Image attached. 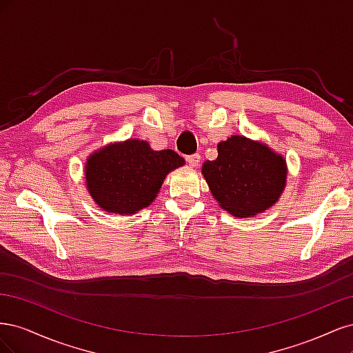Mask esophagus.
Returning a JSON list of instances; mask_svg holds the SVG:
<instances>
[{
    "instance_id": "34e87169",
    "label": "esophagus",
    "mask_w": 353,
    "mask_h": 353,
    "mask_svg": "<svg viewBox=\"0 0 353 353\" xmlns=\"http://www.w3.org/2000/svg\"><path fill=\"white\" fill-rule=\"evenodd\" d=\"M185 160H187V163L191 166V168H196V166H199L200 165V154H191V156H187L185 157Z\"/></svg>"
}]
</instances>
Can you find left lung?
Segmentation results:
<instances>
[{
  "label": "left lung",
  "instance_id": "1",
  "mask_svg": "<svg viewBox=\"0 0 353 353\" xmlns=\"http://www.w3.org/2000/svg\"><path fill=\"white\" fill-rule=\"evenodd\" d=\"M201 172L221 208L234 216H253L271 208L285 185V160L265 144L232 135L218 144V157Z\"/></svg>",
  "mask_w": 353,
  "mask_h": 353
}]
</instances>
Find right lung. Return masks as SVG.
Here are the masks:
<instances>
[{"mask_svg":"<svg viewBox=\"0 0 353 353\" xmlns=\"http://www.w3.org/2000/svg\"><path fill=\"white\" fill-rule=\"evenodd\" d=\"M184 159L172 150L154 152L145 141L128 140L94 153L85 178L95 203L110 213H135L157 196L165 176Z\"/></svg>","mask_w":353,"mask_h":353,"instance_id":"1","label":"right lung"}]
</instances>
